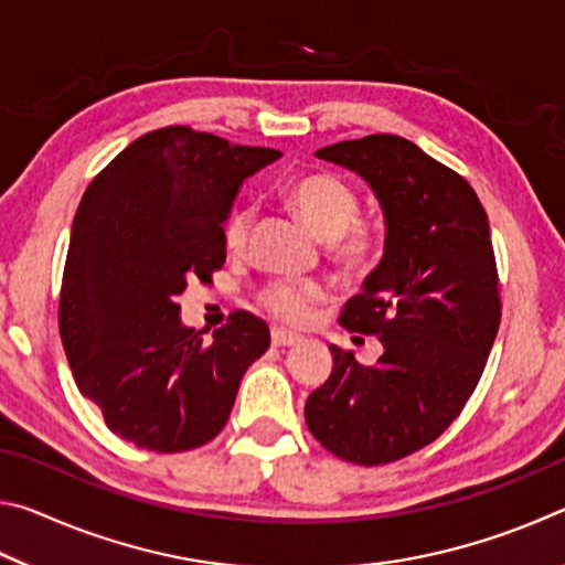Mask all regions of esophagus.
<instances>
[{"label":"esophagus","mask_w":565,"mask_h":565,"mask_svg":"<svg viewBox=\"0 0 565 565\" xmlns=\"http://www.w3.org/2000/svg\"><path fill=\"white\" fill-rule=\"evenodd\" d=\"M271 343H274V347H296V343H301V337H296V333H289L284 329H274L271 331Z\"/></svg>","instance_id":"34e87169"}]
</instances>
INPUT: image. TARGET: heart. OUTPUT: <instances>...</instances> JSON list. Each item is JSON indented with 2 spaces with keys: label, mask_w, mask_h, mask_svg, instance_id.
Instances as JSON below:
<instances>
[{
  "label": "heart",
  "mask_w": 565,
  "mask_h": 565,
  "mask_svg": "<svg viewBox=\"0 0 565 565\" xmlns=\"http://www.w3.org/2000/svg\"><path fill=\"white\" fill-rule=\"evenodd\" d=\"M294 212L301 222L317 234L321 242H329V252L347 274H366L379 262L384 236L374 222L359 218V194L347 181L329 171H313L294 181L286 191ZM254 212L238 206L226 216L222 226L224 248L232 256L244 254L248 232H252ZM329 296L327 286L319 281H271L259 291V306L284 323H303L311 306Z\"/></svg>",
  "instance_id": "obj_1"
}]
</instances>
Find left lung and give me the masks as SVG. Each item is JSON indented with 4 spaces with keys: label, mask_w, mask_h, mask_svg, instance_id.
<instances>
[{
    "label": "left lung",
    "mask_w": 565,
    "mask_h": 565,
    "mask_svg": "<svg viewBox=\"0 0 565 565\" xmlns=\"http://www.w3.org/2000/svg\"><path fill=\"white\" fill-rule=\"evenodd\" d=\"M317 157L356 171L384 209V256L339 317L384 353L366 366L331 347V376L303 416L333 456L384 466L436 441L483 374L501 323L489 216L461 174L404 137L371 134Z\"/></svg>",
    "instance_id": "8db88e82"
}]
</instances>
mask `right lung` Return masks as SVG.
I'll return each instance as SVG.
<instances>
[{
    "mask_svg": "<svg viewBox=\"0 0 565 565\" xmlns=\"http://www.w3.org/2000/svg\"><path fill=\"white\" fill-rule=\"evenodd\" d=\"M281 151L164 127L119 151L84 191L60 294L76 386L124 441L154 454L212 441L269 327L234 311L212 341L177 299L226 262L222 226L242 181Z\"/></svg>",
    "mask_w": 565,
    "mask_h": 565,
    "instance_id": "1",
    "label": "right lung"
}]
</instances>
